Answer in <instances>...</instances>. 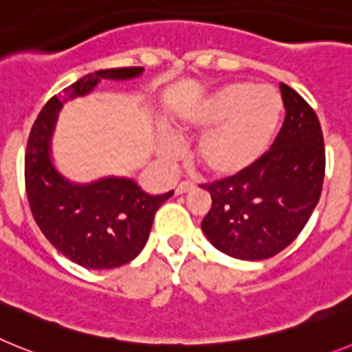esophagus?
Listing matches in <instances>:
<instances>
[{
  "label": "esophagus",
  "instance_id": "obj_1",
  "mask_svg": "<svg viewBox=\"0 0 352 352\" xmlns=\"http://www.w3.org/2000/svg\"><path fill=\"white\" fill-rule=\"evenodd\" d=\"M191 188H193V182H189V180H184V182H180V184L175 188V195L188 193V191Z\"/></svg>",
  "mask_w": 352,
  "mask_h": 352
}]
</instances>
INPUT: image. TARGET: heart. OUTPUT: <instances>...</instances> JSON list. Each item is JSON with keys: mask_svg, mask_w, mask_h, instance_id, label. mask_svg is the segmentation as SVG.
Segmentation results:
<instances>
[{"mask_svg": "<svg viewBox=\"0 0 352 352\" xmlns=\"http://www.w3.org/2000/svg\"><path fill=\"white\" fill-rule=\"evenodd\" d=\"M283 115V99L273 87L234 83L214 91L186 109L175 124L177 138L207 131L197 145V161L204 172L227 179L255 166L269 146ZM159 157L172 163L180 146L170 136L157 143Z\"/></svg>", "mask_w": 352, "mask_h": 352, "instance_id": "1", "label": "heart"}]
</instances>
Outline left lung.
Returning <instances> with one entry per match:
<instances>
[{"label": "left lung", "mask_w": 352, "mask_h": 352, "mask_svg": "<svg viewBox=\"0 0 352 352\" xmlns=\"http://www.w3.org/2000/svg\"><path fill=\"white\" fill-rule=\"evenodd\" d=\"M285 120L269 152L248 172L200 186L212 206L201 230L214 248L264 261L303 230L320 198L326 168L319 118L298 91L280 83Z\"/></svg>", "instance_id": "obj_1"}]
</instances>
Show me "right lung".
<instances>
[{
    "label": "right lung",
    "mask_w": 352,
    "mask_h": 352,
    "mask_svg": "<svg viewBox=\"0 0 352 352\" xmlns=\"http://www.w3.org/2000/svg\"><path fill=\"white\" fill-rule=\"evenodd\" d=\"M143 67L97 70L51 97L38 113L24 155L30 209L47 241L69 261L88 269H113L138 256L151 234L154 214L173 191L148 195L133 179L104 177L88 184L58 172L51 138L63 102L88 96L102 79L125 81L142 76Z\"/></svg>",
    "instance_id": "add662e5"
}]
</instances>
